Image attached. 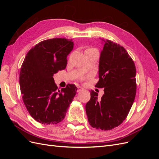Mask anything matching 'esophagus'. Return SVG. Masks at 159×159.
I'll list each match as a JSON object with an SVG mask.
<instances>
[{"label": "esophagus", "mask_w": 159, "mask_h": 159, "mask_svg": "<svg viewBox=\"0 0 159 159\" xmlns=\"http://www.w3.org/2000/svg\"><path fill=\"white\" fill-rule=\"evenodd\" d=\"M78 92H80V91H81V90H82L83 89V88H81V86H78Z\"/></svg>", "instance_id": "1"}]
</instances>
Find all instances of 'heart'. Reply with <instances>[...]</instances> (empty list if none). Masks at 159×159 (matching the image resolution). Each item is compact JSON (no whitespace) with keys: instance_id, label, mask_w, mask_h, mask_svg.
<instances>
[{"instance_id":"1","label":"heart","mask_w":159,"mask_h":159,"mask_svg":"<svg viewBox=\"0 0 159 159\" xmlns=\"http://www.w3.org/2000/svg\"><path fill=\"white\" fill-rule=\"evenodd\" d=\"M89 49H91V48H89Z\"/></svg>"}]
</instances>
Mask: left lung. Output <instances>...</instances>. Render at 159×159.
<instances>
[{
  "instance_id": "left-lung-1",
  "label": "left lung",
  "mask_w": 159,
  "mask_h": 159,
  "mask_svg": "<svg viewBox=\"0 0 159 159\" xmlns=\"http://www.w3.org/2000/svg\"><path fill=\"white\" fill-rule=\"evenodd\" d=\"M99 81L95 87L104 88V94L91 91V99L85 105L90 125L96 129L111 130L126 119L136 95V68L126 50L109 40L102 39Z\"/></svg>"
}]
</instances>
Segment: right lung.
Returning a JSON list of instances; mask_svg holds the SVG:
<instances>
[{
	"label": "right lung",
	"mask_w": 159,
	"mask_h": 159,
	"mask_svg": "<svg viewBox=\"0 0 159 159\" xmlns=\"http://www.w3.org/2000/svg\"><path fill=\"white\" fill-rule=\"evenodd\" d=\"M72 40L56 38L42 41L28 51L22 64L19 83L22 100L36 121L55 125L63 121L78 88L68 84L60 91L54 74L66 68Z\"/></svg>",
	"instance_id": "obj_1"
}]
</instances>
